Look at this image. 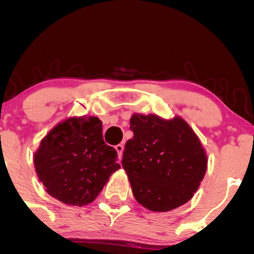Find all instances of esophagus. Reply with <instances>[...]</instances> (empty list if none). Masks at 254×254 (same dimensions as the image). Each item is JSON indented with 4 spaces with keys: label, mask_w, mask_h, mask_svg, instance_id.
<instances>
[{
    "label": "esophagus",
    "mask_w": 254,
    "mask_h": 254,
    "mask_svg": "<svg viewBox=\"0 0 254 254\" xmlns=\"http://www.w3.org/2000/svg\"><path fill=\"white\" fill-rule=\"evenodd\" d=\"M115 148H116V150H117L119 159H122V155H123V150H124V145H123V143L117 144Z\"/></svg>",
    "instance_id": "1"
}]
</instances>
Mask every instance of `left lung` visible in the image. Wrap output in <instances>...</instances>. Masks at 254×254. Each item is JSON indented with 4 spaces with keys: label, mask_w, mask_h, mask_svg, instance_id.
Returning a JSON list of instances; mask_svg holds the SVG:
<instances>
[{
    "label": "left lung",
    "mask_w": 254,
    "mask_h": 254,
    "mask_svg": "<svg viewBox=\"0 0 254 254\" xmlns=\"http://www.w3.org/2000/svg\"><path fill=\"white\" fill-rule=\"evenodd\" d=\"M133 137L125 144L122 166L133 197L151 211H170L193 197L206 171L205 151L183 118L166 121L135 113Z\"/></svg>",
    "instance_id": "8db88e82"
}]
</instances>
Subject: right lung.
Returning <instances> with one entry per match:
<instances>
[{
    "label": "right lung",
    "mask_w": 254,
    "mask_h": 254,
    "mask_svg": "<svg viewBox=\"0 0 254 254\" xmlns=\"http://www.w3.org/2000/svg\"><path fill=\"white\" fill-rule=\"evenodd\" d=\"M117 151L104 142L97 117L69 118L52 129L34 154V166L46 192L69 205L82 206L98 197L121 168Z\"/></svg>",
    "instance_id": "add662e5"
}]
</instances>
